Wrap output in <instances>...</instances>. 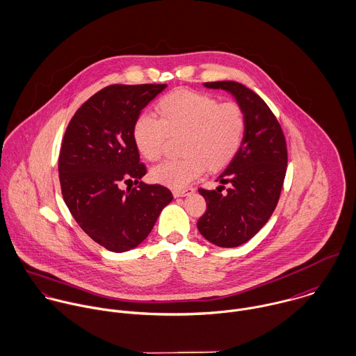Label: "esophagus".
<instances>
[{
	"mask_svg": "<svg viewBox=\"0 0 356 356\" xmlns=\"http://www.w3.org/2000/svg\"><path fill=\"white\" fill-rule=\"evenodd\" d=\"M195 192V189L192 188V186H188V188H185V189H174L172 191V195L175 196V197H185V196H188V195H191V193H193Z\"/></svg>",
	"mask_w": 356,
	"mask_h": 356,
	"instance_id": "1",
	"label": "esophagus"
}]
</instances>
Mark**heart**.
<instances>
[{
	"instance_id": "1",
	"label": "heart",
	"mask_w": 356,
	"mask_h": 356,
	"mask_svg": "<svg viewBox=\"0 0 356 356\" xmlns=\"http://www.w3.org/2000/svg\"><path fill=\"white\" fill-rule=\"evenodd\" d=\"M157 118L140 115L132 135L140 156L157 161L168 136H179L182 159L164 161L150 171V178L172 189H182L209 167L221 170L236 156L245 132L243 109L234 102L188 90L172 91L156 104Z\"/></svg>"
}]
</instances>
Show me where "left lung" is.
Instances as JSON below:
<instances>
[{
    "label": "left lung",
    "mask_w": 356,
    "mask_h": 356,
    "mask_svg": "<svg viewBox=\"0 0 356 356\" xmlns=\"http://www.w3.org/2000/svg\"><path fill=\"white\" fill-rule=\"evenodd\" d=\"M229 92L245 118V132L234 160L217 177L214 191L199 189L207 203L197 221L202 236L220 247L248 241L270 218L287 168V147L280 124L268 105L236 81L204 83Z\"/></svg>",
    "instance_id": "1"
}]
</instances>
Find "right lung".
<instances>
[{"mask_svg":"<svg viewBox=\"0 0 356 356\" xmlns=\"http://www.w3.org/2000/svg\"><path fill=\"white\" fill-rule=\"evenodd\" d=\"M165 84L109 86L70 120L59 154L63 200L80 228L109 251L138 247L172 200L170 189L139 181L146 168L134 142V124ZM138 188L122 191L124 181Z\"/></svg>","mask_w":356,"mask_h":356,"instance_id":"obj_1","label":"right lung"}]
</instances>
